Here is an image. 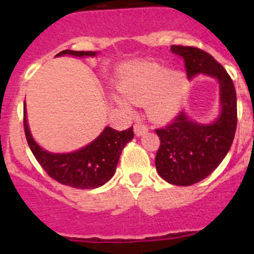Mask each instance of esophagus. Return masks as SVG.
<instances>
[{"instance_id":"obj_1","label":"esophagus","mask_w":254,"mask_h":254,"mask_svg":"<svg viewBox=\"0 0 254 254\" xmlns=\"http://www.w3.org/2000/svg\"><path fill=\"white\" fill-rule=\"evenodd\" d=\"M133 131L136 133V136H142L147 132V126L142 125V123H136L133 126Z\"/></svg>"}]
</instances>
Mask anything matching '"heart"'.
I'll return each mask as SVG.
<instances>
[{
    "label": "heart",
    "instance_id": "obj_1",
    "mask_svg": "<svg viewBox=\"0 0 254 254\" xmlns=\"http://www.w3.org/2000/svg\"><path fill=\"white\" fill-rule=\"evenodd\" d=\"M120 91L126 99L146 105L147 116L165 122L177 116L186 96V80L176 71H168L156 64H141L121 82ZM114 102L123 111H129L128 102L116 96Z\"/></svg>",
    "mask_w": 254,
    "mask_h": 254
}]
</instances>
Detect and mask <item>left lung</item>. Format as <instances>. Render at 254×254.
Masks as SVG:
<instances>
[{"label": "left lung", "instance_id": "obj_1", "mask_svg": "<svg viewBox=\"0 0 254 254\" xmlns=\"http://www.w3.org/2000/svg\"><path fill=\"white\" fill-rule=\"evenodd\" d=\"M170 51L185 60L188 78L202 73L216 78L220 87L221 111L214 122L197 123L182 111L170 125L156 129L159 176L170 185L192 186L210 176L230 150L237 129V93L226 69L205 51L183 46H172Z\"/></svg>", "mask_w": 254, "mask_h": 254}]
</instances>
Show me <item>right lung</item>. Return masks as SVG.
Listing matches in <instances>:
<instances>
[{
	"mask_svg": "<svg viewBox=\"0 0 254 254\" xmlns=\"http://www.w3.org/2000/svg\"><path fill=\"white\" fill-rule=\"evenodd\" d=\"M94 57L96 52L66 51L57 56ZM24 129L31 152L51 178L61 185L80 190H93L105 185L116 173L123 147L133 138V128L117 131L105 127L104 131L86 146L67 154H55L42 149L34 141L29 129L26 111H24Z\"/></svg>",
	"mask_w": 254,
	"mask_h": 254,
	"instance_id": "add662e5",
	"label": "right lung"
}]
</instances>
